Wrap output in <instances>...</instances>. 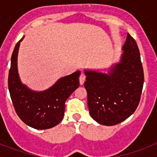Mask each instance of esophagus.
<instances>
[{
    "mask_svg": "<svg viewBox=\"0 0 157 157\" xmlns=\"http://www.w3.org/2000/svg\"><path fill=\"white\" fill-rule=\"evenodd\" d=\"M86 81V76L83 74H81L80 76V78H79V81H80V85H83L84 82Z\"/></svg>",
    "mask_w": 157,
    "mask_h": 157,
    "instance_id": "esophagus-1",
    "label": "esophagus"
}]
</instances>
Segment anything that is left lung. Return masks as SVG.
<instances>
[{"mask_svg": "<svg viewBox=\"0 0 157 157\" xmlns=\"http://www.w3.org/2000/svg\"><path fill=\"white\" fill-rule=\"evenodd\" d=\"M120 61L107 72L85 69L84 84L91 117L98 124L114 125L129 117L139 103L144 86V69L139 47L127 34Z\"/></svg>", "mask_w": 157, "mask_h": 157, "instance_id": "8db88e82", "label": "left lung"}]
</instances>
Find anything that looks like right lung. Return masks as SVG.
<instances>
[{"mask_svg":"<svg viewBox=\"0 0 157 157\" xmlns=\"http://www.w3.org/2000/svg\"><path fill=\"white\" fill-rule=\"evenodd\" d=\"M17 44L11 57L8 86L16 113L28 126L36 129L52 128L60 123L64 116L65 102L79 87L81 71L59 79L51 87L35 91L22 83L18 71V54L20 42Z\"/></svg>","mask_w":157,"mask_h":157,"instance_id":"right-lung-1","label":"right lung"}]
</instances>
